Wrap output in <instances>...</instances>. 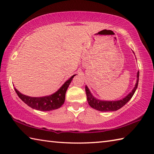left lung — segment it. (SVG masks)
Returning a JSON list of instances; mask_svg holds the SVG:
<instances>
[{
  "mask_svg": "<svg viewBox=\"0 0 154 154\" xmlns=\"http://www.w3.org/2000/svg\"><path fill=\"white\" fill-rule=\"evenodd\" d=\"M139 72H137V81L135 85V87L131 92H130L128 95L126 96L124 98L120 100L117 101H103V100H99L98 99L95 98L94 96L91 94L89 89H88L87 86H85V92H86L87 96V100L88 104L91 106V107L96 109V110L100 111H117L122 108V106H124L128 102V101L131 99L132 96L136 91L138 83H139Z\"/></svg>",
  "mask_w": 154,
  "mask_h": 154,
  "instance_id": "8db88e82",
  "label": "left lung"
}]
</instances>
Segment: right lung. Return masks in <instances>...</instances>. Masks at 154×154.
I'll use <instances>...</instances> for the list:
<instances>
[{"label": "right lung", "instance_id": "add662e5", "mask_svg": "<svg viewBox=\"0 0 154 154\" xmlns=\"http://www.w3.org/2000/svg\"><path fill=\"white\" fill-rule=\"evenodd\" d=\"M75 75L68 79L64 85L57 91L56 93L50 96H44V97H30L21 94L19 91L15 88L17 96L20 98L23 102L31 108L39 111H51L60 107L63 105L65 100V94H66L68 87L69 86L72 78Z\"/></svg>", "mask_w": 154, "mask_h": 154}]
</instances>
